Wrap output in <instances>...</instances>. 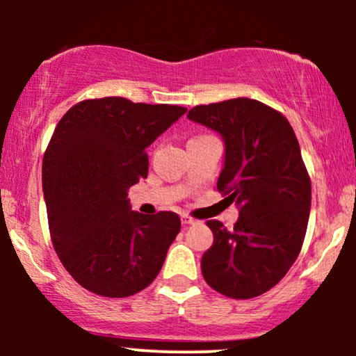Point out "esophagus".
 <instances>
[{
	"mask_svg": "<svg viewBox=\"0 0 356 356\" xmlns=\"http://www.w3.org/2000/svg\"><path fill=\"white\" fill-rule=\"evenodd\" d=\"M195 222H197V220L192 219L191 216H182V224H184V226H191V224H195Z\"/></svg>",
	"mask_w": 356,
	"mask_h": 356,
	"instance_id": "obj_1",
	"label": "esophagus"
}]
</instances>
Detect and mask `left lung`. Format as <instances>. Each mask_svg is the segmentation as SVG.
<instances>
[{"label": "left lung", "instance_id": "obj_1", "mask_svg": "<svg viewBox=\"0 0 356 356\" xmlns=\"http://www.w3.org/2000/svg\"><path fill=\"white\" fill-rule=\"evenodd\" d=\"M187 118L222 137L218 189L239 209L232 231L207 220L214 243L201 261L204 280L234 300L263 295L293 266L308 227L312 182L293 127L244 97L197 105Z\"/></svg>", "mask_w": 356, "mask_h": 356}]
</instances>
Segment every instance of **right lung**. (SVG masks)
Masks as SVG:
<instances>
[{"mask_svg":"<svg viewBox=\"0 0 356 356\" xmlns=\"http://www.w3.org/2000/svg\"><path fill=\"white\" fill-rule=\"evenodd\" d=\"M186 112L105 97L80 102L56 125L42 170L48 224L61 264L88 291L132 296L162 269L181 219L132 211L127 192L147 177V147Z\"/></svg>","mask_w":356,"mask_h":356,"instance_id":"right-lung-1","label":"right lung"}]
</instances>
